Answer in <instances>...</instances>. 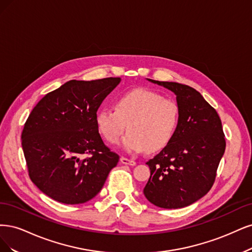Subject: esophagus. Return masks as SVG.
I'll return each instance as SVG.
<instances>
[{
	"mask_svg": "<svg viewBox=\"0 0 252 252\" xmlns=\"http://www.w3.org/2000/svg\"><path fill=\"white\" fill-rule=\"evenodd\" d=\"M120 162L123 164H126V165H131V166H134L136 165V162L134 160H131V159H127L126 157H121L120 158Z\"/></svg>",
	"mask_w": 252,
	"mask_h": 252,
	"instance_id": "34e87169",
	"label": "esophagus"
}]
</instances>
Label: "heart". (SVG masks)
<instances>
[{
  "label": "heart",
  "instance_id": "1",
  "mask_svg": "<svg viewBox=\"0 0 252 252\" xmlns=\"http://www.w3.org/2000/svg\"><path fill=\"white\" fill-rule=\"evenodd\" d=\"M179 116V105L174 99L137 89L119 96L115 108L97 112L95 120L99 133L110 143L118 142L127 126L129 132L121 145L128 153H141L165 148L176 134Z\"/></svg>",
  "mask_w": 252,
  "mask_h": 252
}]
</instances>
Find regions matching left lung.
I'll return each mask as SVG.
<instances>
[{
    "label": "left lung",
    "mask_w": 252,
    "mask_h": 252,
    "mask_svg": "<svg viewBox=\"0 0 252 252\" xmlns=\"http://www.w3.org/2000/svg\"><path fill=\"white\" fill-rule=\"evenodd\" d=\"M149 80L175 93L180 116L172 141L147 162L151 176L143 193L158 207L182 208L205 196L214 185L226 147L222 123L193 88Z\"/></svg>",
    "instance_id": "obj_1"
}]
</instances>
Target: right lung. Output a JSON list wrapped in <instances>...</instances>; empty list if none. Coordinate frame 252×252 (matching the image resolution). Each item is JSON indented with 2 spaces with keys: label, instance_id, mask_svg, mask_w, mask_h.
<instances>
[{
  "label": "right lung",
  "instance_id": "1",
  "mask_svg": "<svg viewBox=\"0 0 252 252\" xmlns=\"http://www.w3.org/2000/svg\"><path fill=\"white\" fill-rule=\"evenodd\" d=\"M120 80H69L31 111L22 148L31 181L48 197L63 204L88 202L117 165L119 156L103 143L95 119Z\"/></svg>",
  "mask_w": 252,
  "mask_h": 252
}]
</instances>
